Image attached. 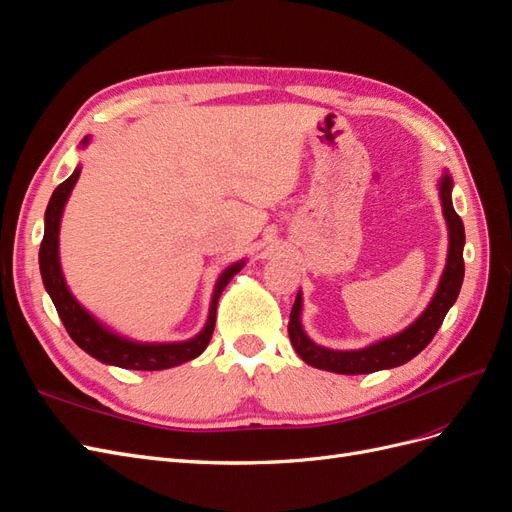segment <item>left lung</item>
<instances>
[{
  "mask_svg": "<svg viewBox=\"0 0 512 512\" xmlns=\"http://www.w3.org/2000/svg\"><path fill=\"white\" fill-rule=\"evenodd\" d=\"M451 177L444 175L440 183V198H442V209H444V218L448 224V239H451V247H448V260H446V269L440 280L438 292L429 307L423 312V316L418 318L414 324L399 333L395 337L384 339V342H378L374 346H369L365 350H352V352H337V350H327L316 346L312 339H309L303 329H301V294H297L294 299L292 312H290V322H288V335L290 342L297 350L301 359L318 369H327L333 371V374H346V376H356V374H371V371H380V369H391L408 363L410 359L421 352L433 335L438 333L442 327V320L446 316L448 309L457 301L461 282H463V273H466V267H463V243H466V230H463V222L459 215L453 209V200H451Z\"/></svg>",
  "mask_w": 512,
  "mask_h": 512,
  "instance_id": "8db88e82",
  "label": "left lung"
}]
</instances>
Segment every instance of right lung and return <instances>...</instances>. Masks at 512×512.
<instances>
[{
	"label": "right lung",
	"mask_w": 512,
	"mask_h": 512,
	"mask_svg": "<svg viewBox=\"0 0 512 512\" xmlns=\"http://www.w3.org/2000/svg\"><path fill=\"white\" fill-rule=\"evenodd\" d=\"M79 175H81V168H76L64 183H59L55 188V192L49 200V207H46V213H44V237L40 243L42 282H44L46 292L51 294L57 314H59L61 322H64L68 335L74 339L76 346L83 348L87 354L94 356V359L108 363V365L123 367V369L156 371V369H168V367H175V365H181L185 361L194 359V356H198L207 348L209 339L213 335V327H215V309H218L220 294L226 288V284L232 280V275H235L243 267V262H237V265H232L230 269H226L222 273V277L218 280V286H215L213 299H211L207 327L200 331L194 339H190V342L136 344V342H128V339L108 333L85 312L79 303L74 301V297L64 282V275H61V267H59V254H57L59 220H61V211H64L66 200L74 188L76 179H79Z\"/></svg>",
	"instance_id": "add662e5"
}]
</instances>
